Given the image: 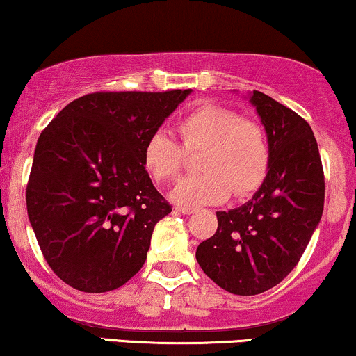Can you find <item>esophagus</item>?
<instances>
[{
	"instance_id": "esophagus-1",
	"label": "esophagus",
	"mask_w": 356,
	"mask_h": 356,
	"mask_svg": "<svg viewBox=\"0 0 356 356\" xmlns=\"http://www.w3.org/2000/svg\"><path fill=\"white\" fill-rule=\"evenodd\" d=\"M175 211H179V212L186 213V216H189V213L194 212V209L187 207V205H175Z\"/></svg>"
}]
</instances>
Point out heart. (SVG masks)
Here are the masks:
<instances>
[{"mask_svg": "<svg viewBox=\"0 0 356 356\" xmlns=\"http://www.w3.org/2000/svg\"><path fill=\"white\" fill-rule=\"evenodd\" d=\"M175 127L182 145L169 131H152L144 143L143 164L154 181H172L182 170L186 152L202 151L197 161L202 172L181 179L170 194L177 204H220L230 192L245 197L264 184L272 149L259 121L225 106L200 102Z\"/></svg>", "mask_w": 356, "mask_h": 356, "instance_id": "b5f03b06", "label": "heart"}]
</instances>
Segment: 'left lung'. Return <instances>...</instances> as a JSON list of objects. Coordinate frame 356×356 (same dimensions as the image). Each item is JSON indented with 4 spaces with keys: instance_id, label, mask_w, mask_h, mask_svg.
I'll return each instance as SVG.
<instances>
[{
    "instance_id": "8db88e82",
    "label": "left lung",
    "mask_w": 356,
    "mask_h": 356,
    "mask_svg": "<svg viewBox=\"0 0 356 356\" xmlns=\"http://www.w3.org/2000/svg\"><path fill=\"white\" fill-rule=\"evenodd\" d=\"M250 102L270 140V169L248 202L217 212V232L195 252L205 275L235 295L267 292L293 270L325 200L323 165L310 124L260 91Z\"/></svg>"
}]
</instances>
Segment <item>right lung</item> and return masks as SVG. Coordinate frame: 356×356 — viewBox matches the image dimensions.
<instances>
[{
    "label": "right lung",
    "mask_w": 356,
    "mask_h": 356,
    "mask_svg": "<svg viewBox=\"0 0 356 356\" xmlns=\"http://www.w3.org/2000/svg\"><path fill=\"white\" fill-rule=\"evenodd\" d=\"M189 94H86L41 132L26 186L28 217L64 284L102 293L140 270L154 225L172 211L145 170L143 147Z\"/></svg>",
    "instance_id": "obj_1"
}]
</instances>
